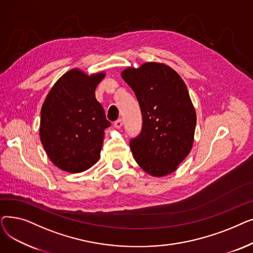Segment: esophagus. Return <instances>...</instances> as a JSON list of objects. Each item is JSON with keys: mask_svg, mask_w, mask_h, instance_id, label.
<instances>
[{"mask_svg": "<svg viewBox=\"0 0 253 253\" xmlns=\"http://www.w3.org/2000/svg\"><path fill=\"white\" fill-rule=\"evenodd\" d=\"M122 125H123V121H122L121 119H118L117 121H115V123H114V126H115L116 128H121Z\"/></svg>", "mask_w": 253, "mask_h": 253, "instance_id": "obj_1", "label": "esophagus"}]
</instances>
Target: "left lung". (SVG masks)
<instances>
[{"instance_id": "8db88e82", "label": "left lung", "mask_w": 253, "mask_h": 253, "mask_svg": "<svg viewBox=\"0 0 253 253\" xmlns=\"http://www.w3.org/2000/svg\"><path fill=\"white\" fill-rule=\"evenodd\" d=\"M135 93L142 115L140 133L130 139L137 164L153 176L176 170L190 153L196 112L179 75L163 63L147 62L122 73Z\"/></svg>"}]
</instances>
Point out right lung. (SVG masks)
Returning a JSON list of instances; mask_svg holds the SVG:
<instances>
[{
  "instance_id": "right-lung-1",
  "label": "right lung",
  "mask_w": 253,
  "mask_h": 253,
  "mask_svg": "<svg viewBox=\"0 0 253 253\" xmlns=\"http://www.w3.org/2000/svg\"><path fill=\"white\" fill-rule=\"evenodd\" d=\"M103 73L88 76L79 70L64 74L50 90L41 110L40 137L50 160L78 173L99 159L104 129L111 126L95 89Z\"/></svg>"
}]
</instances>
